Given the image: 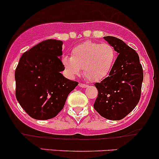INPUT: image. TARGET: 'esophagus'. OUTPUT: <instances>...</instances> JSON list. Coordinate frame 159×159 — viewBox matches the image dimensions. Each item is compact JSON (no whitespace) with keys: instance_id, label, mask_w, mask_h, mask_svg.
Masks as SVG:
<instances>
[{"instance_id":"34e87169","label":"esophagus","mask_w":159,"mask_h":159,"mask_svg":"<svg viewBox=\"0 0 159 159\" xmlns=\"http://www.w3.org/2000/svg\"><path fill=\"white\" fill-rule=\"evenodd\" d=\"M79 86L81 88H86V87H87V85L84 84V83H80Z\"/></svg>"}]
</instances>
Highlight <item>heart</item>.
I'll list each match as a JSON object with an SVG mask.
<instances>
[{"label":"heart","mask_w":159,"mask_h":159,"mask_svg":"<svg viewBox=\"0 0 159 159\" xmlns=\"http://www.w3.org/2000/svg\"><path fill=\"white\" fill-rule=\"evenodd\" d=\"M116 57V50L109 43L86 41L73 47L71 57L66 56L62 62L70 76L80 74V69H83L86 79L97 82L109 74Z\"/></svg>","instance_id":"b5f03b06"}]
</instances>
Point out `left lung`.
Segmentation results:
<instances>
[{
	"mask_svg": "<svg viewBox=\"0 0 159 159\" xmlns=\"http://www.w3.org/2000/svg\"><path fill=\"white\" fill-rule=\"evenodd\" d=\"M103 38L114 47L118 57L109 76L95 83L98 96L93 107L106 119L120 120L139 102L143 70L135 50L117 37Z\"/></svg>",
	"mask_w": 159,
	"mask_h": 159,
	"instance_id": "left-lung-1",
	"label": "left lung"
}]
</instances>
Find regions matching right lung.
Returning <instances> with one entry per match:
<instances>
[{
  "label": "right lung",
  "mask_w": 159,
  "mask_h": 159,
  "mask_svg": "<svg viewBox=\"0 0 159 159\" xmlns=\"http://www.w3.org/2000/svg\"><path fill=\"white\" fill-rule=\"evenodd\" d=\"M63 42L47 40L22 55L15 70L16 98L33 119L47 120L63 109L68 95L78 85L60 72Z\"/></svg>",
  "instance_id": "obj_1"
}]
</instances>
